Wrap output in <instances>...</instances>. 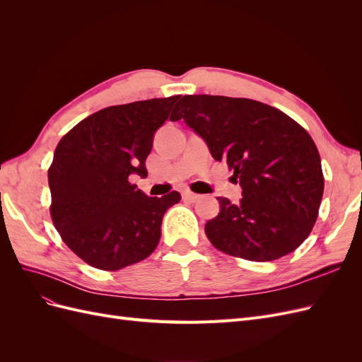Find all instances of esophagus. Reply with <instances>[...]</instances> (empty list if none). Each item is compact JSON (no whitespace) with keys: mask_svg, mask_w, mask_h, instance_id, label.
I'll list each match as a JSON object with an SVG mask.
<instances>
[{"mask_svg":"<svg viewBox=\"0 0 362 362\" xmlns=\"http://www.w3.org/2000/svg\"><path fill=\"white\" fill-rule=\"evenodd\" d=\"M182 199L184 201H189V202H196L199 199V194H194L192 192H184L182 193Z\"/></svg>","mask_w":362,"mask_h":362,"instance_id":"esophagus-1","label":"esophagus"}]
</instances>
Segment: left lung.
<instances>
[{
    "mask_svg": "<svg viewBox=\"0 0 362 362\" xmlns=\"http://www.w3.org/2000/svg\"><path fill=\"white\" fill-rule=\"evenodd\" d=\"M184 119L242 187L208 221L211 245L233 257L273 261L310 235L323 196L319 151L311 136L275 107L246 98L185 95L170 120Z\"/></svg>",
    "mask_w": 362,
    "mask_h": 362,
    "instance_id": "obj_1",
    "label": "left lung"
}]
</instances>
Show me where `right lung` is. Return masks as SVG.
<instances>
[{
  "label": "right lung",
  "mask_w": 362,
  "mask_h": 362,
  "mask_svg": "<svg viewBox=\"0 0 362 362\" xmlns=\"http://www.w3.org/2000/svg\"><path fill=\"white\" fill-rule=\"evenodd\" d=\"M180 98L103 108L59 141L48 170L51 217L63 242L92 267L124 269L157 247L163 216L181 194L149 198L129 178L148 177L156 131Z\"/></svg>",
  "instance_id": "obj_1"
}]
</instances>
